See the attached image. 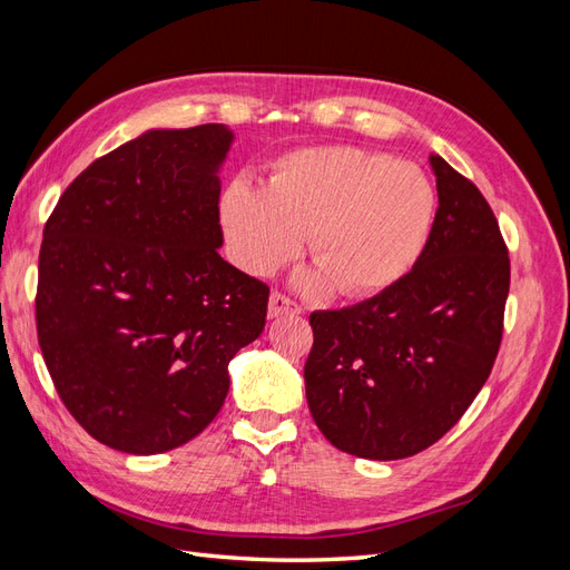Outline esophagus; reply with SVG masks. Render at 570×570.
Segmentation results:
<instances>
[{
  "label": "esophagus",
  "instance_id": "1",
  "mask_svg": "<svg viewBox=\"0 0 570 570\" xmlns=\"http://www.w3.org/2000/svg\"><path fill=\"white\" fill-rule=\"evenodd\" d=\"M295 316V314H302V306L292 302L289 297L281 295V292H271L268 297V318H278V316Z\"/></svg>",
  "mask_w": 570,
  "mask_h": 570
}]
</instances>
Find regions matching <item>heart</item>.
Masks as SVG:
<instances>
[{
    "instance_id": "obj_1",
    "label": "heart",
    "mask_w": 570,
    "mask_h": 570,
    "mask_svg": "<svg viewBox=\"0 0 570 570\" xmlns=\"http://www.w3.org/2000/svg\"><path fill=\"white\" fill-rule=\"evenodd\" d=\"M435 212V185L416 164L350 145L289 151L266 187L237 178L220 199L239 268L264 278L295 258L308 235L318 268L304 285H335L342 297L400 283L423 256Z\"/></svg>"
}]
</instances>
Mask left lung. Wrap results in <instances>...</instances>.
<instances>
[{"label":"left lung","instance_id":"obj_1","mask_svg":"<svg viewBox=\"0 0 570 570\" xmlns=\"http://www.w3.org/2000/svg\"><path fill=\"white\" fill-rule=\"evenodd\" d=\"M438 214L419 264L366 302L314 312L308 411L337 450L373 461L435 444L485 385L502 342L509 252L480 189L438 154Z\"/></svg>","mask_w":570,"mask_h":570}]
</instances>
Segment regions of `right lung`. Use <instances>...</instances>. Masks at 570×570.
<instances>
[{
	"label": "right lung",
	"mask_w": 570,
	"mask_h": 570,
	"mask_svg": "<svg viewBox=\"0 0 570 570\" xmlns=\"http://www.w3.org/2000/svg\"><path fill=\"white\" fill-rule=\"evenodd\" d=\"M223 124L147 130L66 187L40 249L36 321L71 416L149 456L197 438L262 335L268 285L223 262Z\"/></svg>",
	"instance_id": "add662e5"
}]
</instances>
